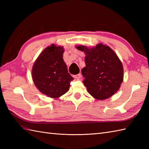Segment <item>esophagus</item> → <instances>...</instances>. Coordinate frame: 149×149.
Segmentation results:
<instances>
[{"label":"esophagus","instance_id":"34e87169","mask_svg":"<svg viewBox=\"0 0 149 149\" xmlns=\"http://www.w3.org/2000/svg\"><path fill=\"white\" fill-rule=\"evenodd\" d=\"M74 77L75 79H80L81 77V74H78L77 75H74Z\"/></svg>","mask_w":149,"mask_h":149}]
</instances>
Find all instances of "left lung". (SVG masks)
I'll list each match as a JSON object with an SVG mask.
<instances>
[{"instance_id":"8db88e82","label":"left lung","mask_w":149,"mask_h":149,"mask_svg":"<svg viewBox=\"0 0 149 149\" xmlns=\"http://www.w3.org/2000/svg\"><path fill=\"white\" fill-rule=\"evenodd\" d=\"M75 47L85 54L86 66L81 72L88 93L100 100L116 93L123 81V67L114 50L102 43L91 48L81 45Z\"/></svg>"}]
</instances>
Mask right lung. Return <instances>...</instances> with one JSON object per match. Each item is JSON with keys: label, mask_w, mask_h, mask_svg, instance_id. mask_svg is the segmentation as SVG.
<instances>
[{"label": "right lung", "mask_w": 149, "mask_h": 149, "mask_svg": "<svg viewBox=\"0 0 149 149\" xmlns=\"http://www.w3.org/2000/svg\"><path fill=\"white\" fill-rule=\"evenodd\" d=\"M63 47L52 44L38 57L32 68L36 87L46 96L58 99L68 91L74 79L63 59Z\"/></svg>", "instance_id": "right-lung-1"}]
</instances>
